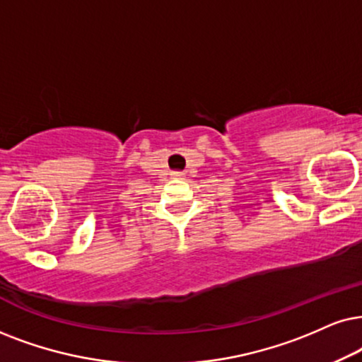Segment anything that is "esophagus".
Instances as JSON below:
<instances>
[{"instance_id": "1", "label": "esophagus", "mask_w": 362, "mask_h": 362, "mask_svg": "<svg viewBox=\"0 0 362 362\" xmlns=\"http://www.w3.org/2000/svg\"><path fill=\"white\" fill-rule=\"evenodd\" d=\"M172 177H175V178H182V177H184V172H173V173H172Z\"/></svg>"}]
</instances>
